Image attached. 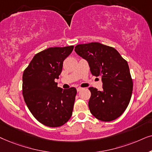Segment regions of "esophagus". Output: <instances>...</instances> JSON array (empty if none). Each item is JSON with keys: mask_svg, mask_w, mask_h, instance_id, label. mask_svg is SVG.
<instances>
[{"mask_svg": "<svg viewBox=\"0 0 152 152\" xmlns=\"http://www.w3.org/2000/svg\"><path fill=\"white\" fill-rule=\"evenodd\" d=\"M82 89H83L82 88H77V91H78V92H80V91Z\"/></svg>", "mask_w": 152, "mask_h": 152, "instance_id": "1", "label": "esophagus"}]
</instances>
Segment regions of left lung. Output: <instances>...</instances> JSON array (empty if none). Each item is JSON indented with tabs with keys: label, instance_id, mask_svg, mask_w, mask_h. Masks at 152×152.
I'll use <instances>...</instances> for the list:
<instances>
[{
	"label": "left lung",
	"instance_id": "1",
	"mask_svg": "<svg viewBox=\"0 0 152 152\" xmlns=\"http://www.w3.org/2000/svg\"><path fill=\"white\" fill-rule=\"evenodd\" d=\"M75 52L88 62L93 76H102L103 90L89 88L90 113L96 119L110 122L122 115L133 91L128 63L115 48L99 42L78 44Z\"/></svg>",
	"mask_w": 152,
	"mask_h": 152
}]
</instances>
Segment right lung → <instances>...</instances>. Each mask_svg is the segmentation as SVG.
I'll return each instance as SVG.
<instances>
[{"instance_id": "1", "label": "right lung", "mask_w": 152, "mask_h": 152, "mask_svg": "<svg viewBox=\"0 0 152 152\" xmlns=\"http://www.w3.org/2000/svg\"><path fill=\"white\" fill-rule=\"evenodd\" d=\"M74 46L48 48L38 53L23 74V96L36 120L50 127L65 124L72 115L76 89L58 88L63 61Z\"/></svg>"}]
</instances>
